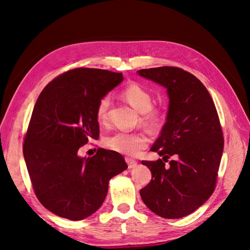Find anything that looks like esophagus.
<instances>
[{
    "label": "esophagus",
    "instance_id": "1",
    "mask_svg": "<svg viewBox=\"0 0 250 250\" xmlns=\"http://www.w3.org/2000/svg\"><path fill=\"white\" fill-rule=\"evenodd\" d=\"M126 163L128 165V168L129 169H132V168H135L137 167V161L132 160V158H129V157H126Z\"/></svg>",
    "mask_w": 250,
    "mask_h": 250
}]
</instances>
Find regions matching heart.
Here are the masks:
<instances>
[{
    "label": "heart",
    "instance_id": "1",
    "mask_svg": "<svg viewBox=\"0 0 250 250\" xmlns=\"http://www.w3.org/2000/svg\"><path fill=\"white\" fill-rule=\"evenodd\" d=\"M124 99L131 106L142 113V122L150 128L160 126L164 120V113L161 109L153 108L152 95L148 89L138 84L130 83L122 92ZM110 106L109 96H103L99 100L96 107V117L100 123L104 124L108 120V111ZM105 146L115 152L135 156L147 147L148 139L142 132H124L119 131L107 137L104 141Z\"/></svg>",
    "mask_w": 250,
    "mask_h": 250
}]
</instances>
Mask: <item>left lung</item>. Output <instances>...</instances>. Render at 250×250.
I'll return each instance as SVG.
<instances>
[{
  "label": "left lung",
  "mask_w": 250,
  "mask_h": 250,
  "mask_svg": "<svg viewBox=\"0 0 250 250\" xmlns=\"http://www.w3.org/2000/svg\"><path fill=\"white\" fill-rule=\"evenodd\" d=\"M137 73L164 86L169 97L167 122L151 147L163 160L142 162L152 174L140 192L142 200L163 218L188 216L215 190L224 141L214 101L199 79L179 67Z\"/></svg>",
  "instance_id": "1"
}]
</instances>
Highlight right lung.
<instances>
[{"label":"right lung","mask_w":250,"mask_h":250,"mask_svg":"<svg viewBox=\"0 0 250 250\" xmlns=\"http://www.w3.org/2000/svg\"><path fill=\"white\" fill-rule=\"evenodd\" d=\"M122 81V73L79 67L53 79L37 99L22 152L36 197L53 214L74 221L93 215L109 180L127 169L112 150L78 153L89 138H99L98 102Z\"/></svg>","instance_id":"right-lung-1"}]
</instances>
